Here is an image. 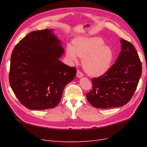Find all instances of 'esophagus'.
<instances>
[{"mask_svg":"<svg viewBox=\"0 0 147 147\" xmlns=\"http://www.w3.org/2000/svg\"><path fill=\"white\" fill-rule=\"evenodd\" d=\"M83 73L82 72H80V70H78L77 72V77H78V78H80V77H83Z\"/></svg>","mask_w":147,"mask_h":147,"instance_id":"1","label":"esophagus"}]
</instances>
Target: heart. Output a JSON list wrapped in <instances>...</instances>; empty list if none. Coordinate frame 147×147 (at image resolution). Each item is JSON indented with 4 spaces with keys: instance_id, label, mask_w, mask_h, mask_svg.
I'll list each match as a JSON object with an SVG mask.
<instances>
[{
    "instance_id": "obj_1",
    "label": "heart",
    "mask_w": 147,
    "mask_h": 147,
    "mask_svg": "<svg viewBox=\"0 0 147 147\" xmlns=\"http://www.w3.org/2000/svg\"><path fill=\"white\" fill-rule=\"evenodd\" d=\"M66 55L72 61H77V57L83 58L82 67L91 77H99L107 71L114 59V52L104 44V40L97 37H80L75 38L74 45L69 44Z\"/></svg>"
}]
</instances>
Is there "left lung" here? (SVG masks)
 <instances>
[{"instance_id":"8db88e82","label":"left lung","mask_w":147,"mask_h":147,"mask_svg":"<svg viewBox=\"0 0 147 147\" xmlns=\"http://www.w3.org/2000/svg\"><path fill=\"white\" fill-rule=\"evenodd\" d=\"M121 51L115 63L101 76L93 78L92 90L86 93L96 108L109 109L126 105L131 100L142 75V63L134 46L121 38Z\"/></svg>"}]
</instances>
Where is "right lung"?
I'll return each instance as SVG.
<instances>
[{"mask_svg": "<svg viewBox=\"0 0 147 147\" xmlns=\"http://www.w3.org/2000/svg\"><path fill=\"white\" fill-rule=\"evenodd\" d=\"M52 30L29 33L11 56L9 82L20 103L30 110L55 108L64 89L76 76V68L59 59L64 49Z\"/></svg>", "mask_w": 147, "mask_h": 147, "instance_id": "obj_1", "label": "right lung"}]
</instances>
